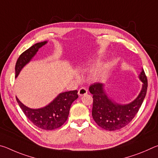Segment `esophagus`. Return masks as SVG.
<instances>
[{"instance_id":"obj_1","label":"esophagus","mask_w":158,"mask_h":158,"mask_svg":"<svg viewBox=\"0 0 158 158\" xmlns=\"http://www.w3.org/2000/svg\"><path fill=\"white\" fill-rule=\"evenodd\" d=\"M87 93H88V90L86 89H85V88H84V87L81 88V89H80L78 91V94L80 96L84 95L85 94H87Z\"/></svg>"}]
</instances>
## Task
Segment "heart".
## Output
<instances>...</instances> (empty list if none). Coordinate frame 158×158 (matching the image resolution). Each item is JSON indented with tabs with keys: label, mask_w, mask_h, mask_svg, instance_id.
<instances>
[{
	"label": "heart",
	"mask_w": 158,
	"mask_h": 158,
	"mask_svg": "<svg viewBox=\"0 0 158 158\" xmlns=\"http://www.w3.org/2000/svg\"><path fill=\"white\" fill-rule=\"evenodd\" d=\"M89 69V68H87L86 69H85L84 70H86V69ZM101 74H102V72H98V73H95L93 74V77L94 79H98L101 76Z\"/></svg>",
	"instance_id": "1"
}]
</instances>
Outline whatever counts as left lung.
I'll use <instances>...</instances> for the list:
<instances>
[{
	"label": "left lung",
	"mask_w": 158,
	"mask_h": 158,
	"mask_svg": "<svg viewBox=\"0 0 158 158\" xmlns=\"http://www.w3.org/2000/svg\"><path fill=\"white\" fill-rule=\"evenodd\" d=\"M139 79L143 82L141 93L133 102L125 105L114 103L109 100L102 84L95 83L90 85L89 91L93 94V98L92 116L99 126L106 130L114 131L130 123L137 114L146 95L148 81L143 69Z\"/></svg>",
	"instance_id": "1"
}]
</instances>
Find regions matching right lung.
Wrapping results in <instances>:
<instances>
[{"label": "right lung", "mask_w": 158, "mask_h": 158, "mask_svg": "<svg viewBox=\"0 0 158 158\" xmlns=\"http://www.w3.org/2000/svg\"><path fill=\"white\" fill-rule=\"evenodd\" d=\"M46 43V41L38 42L21 53L16 63L15 77L35 55L40 48ZM77 92L75 90L60 93L47 106L37 109L28 108L23 105L17 98L16 99L26 116L35 125L43 130H52L61 127L67 121L72 103L78 98Z\"/></svg>", "instance_id": "add662e5"}]
</instances>
